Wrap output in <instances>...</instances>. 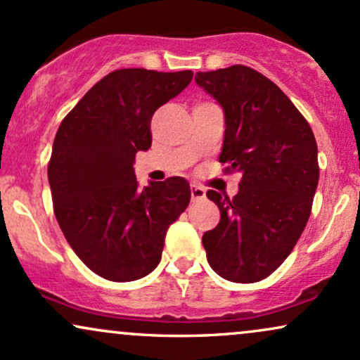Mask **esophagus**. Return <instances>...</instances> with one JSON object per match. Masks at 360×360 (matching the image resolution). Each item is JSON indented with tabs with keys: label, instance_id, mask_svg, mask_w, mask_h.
<instances>
[{
	"label": "esophagus",
	"instance_id": "obj_1",
	"mask_svg": "<svg viewBox=\"0 0 360 360\" xmlns=\"http://www.w3.org/2000/svg\"><path fill=\"white\" fill-rule=\"evenodd\" d=\"M190 195H192V200H200L205 197V188L195 184L190 185Z\"/></svg>",
	"mask_w": 360,
	"mask_h": 360
}]
</instances>
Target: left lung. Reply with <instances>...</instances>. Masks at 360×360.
<instances>
[{
    "label": "left lung",
    "mask_w": 360,
    "mask_h": 360,
    "mask_svg": "<svg viewBox=\"0 0 360 360\" xmlns=\"http://www.w3.org/2000/svg\"><path fill=\"white\" fill-rule=\"evenodd\" d=\"M195 82L224 111L226 172L239 192L207 197L221 221L202 238L207 261L224 280L256 283L280 268L305 229L319 185V150L302 112L276 84L246 65L198 72Z\"/></svg>",
    "instance_id": "left-lung-1"
}]
</instances>
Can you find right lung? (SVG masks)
Instances as JSON below:
<instances>
[{
	"label": "right lung",
	"mask_w": 360,
	"mask_h": 360,
	"mask_svg": "<svg viewBox=\"0 0 360 360\" xmlns=\"http://www.w3.org/2000/svg\"><path fill=\"white\" fill-rule=\"evenodd\" d=\"M192 77V70H114L58 126L49 163L55 217L80 261L105 280L153 271L168 227L187 209V180L172 176L141 190L133 165L151 146L156 109Z\"/></svg>",
	"instance_id": "obj_1"
}]
</instances>
